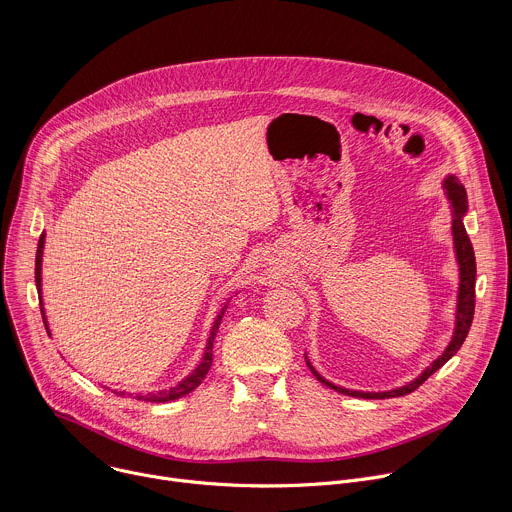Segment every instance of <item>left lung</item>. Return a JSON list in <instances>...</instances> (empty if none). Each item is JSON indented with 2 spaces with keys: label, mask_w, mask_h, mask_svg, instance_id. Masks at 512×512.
I'll use <instances>...</instances> for the list:
<instances>
[{
  "label": "left lung",
  "mask_w": 512,
  "mask_h": 512,
  "mask_svg": "<svg viewBox=\"0 0 512 512\" xmlns=\"http://www.w3.org/2000/svg\"><path fill=\"white\" fill-rule=\"evenodd\" d=\"M442 188L444 194L450 202V210H452V237H454V253H456V263H458V296H456V312H454V332H452V340L448 342V346L444 348V352L437 356L429 367H425L413 381L405 383L403 387L391 389V391H356V389H346L340 385L330 383L328 379H324L316 369L314 364L310 362L308 354H306V364L310 367V371L314 373V377L334 389L336 393L348 395V397H360V399H391V397H403L413 393L427 377H431L437 369H442L444 364L460 350V346L464 344L468 330L472 326V318H474V283H476V259H474V249L472 243L468 239L466 227H464V216L468 212V196H466V188L462 186V182L448 174L442 180Z\"/></svg>",
  "instance_id": "obj_1"
}]
</instances>
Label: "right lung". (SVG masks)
Returning a JSON list of instances; mask_svg holds the SVG:
<instances>
[{"label":"right lung","instance_id":"obj_1","mask_svg":"<svg viewBox=\"0 0 512 512\" xmlns=\"http://www.w3.org/2000/svg\"><path fill=\"white\" fill-rule=\"evenodd\" d=\"M44 245H46V233L40 235V241H38V251H36V289H38V298H40V312H42V320H44V326H46V332L50 336V326H48V318H46V310H44V296H42V257H44ZM237 294V291H235ZM233 300V296L221 306V310H218L214 322H212V328H210V334L206 338V344H204V352L198 360L196 367L174 387L170 389H160V391H150V393H135V399L137 401H148V403H168V401H176L188 393H192L206 377L210 364H212V342L216 338V332H218V326H221V320L229 308V302ZM115 395H125V391H117V389H111ZM129 395V393H127Z\"/></svg>","mask_w":512,"mask_h":512}]
</instances>
